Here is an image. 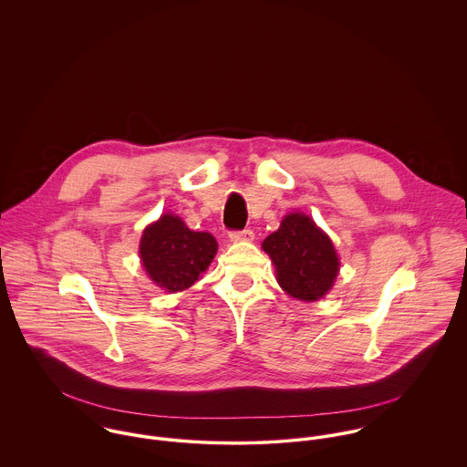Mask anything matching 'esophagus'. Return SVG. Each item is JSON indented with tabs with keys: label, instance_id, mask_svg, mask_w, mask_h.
I'll return each instance as SVG.
<instances>
[{
	"label": "esophagus",
	"instance_id": "34e87169",
	"mask_svg": "<svg viewBox=\"0 0 467 467\" xmlns=\"http://www.w3.org/2000/svg\"><path fill=\"white\" fill-rule=\"evenodd\" d=\"M255 234L254 230L246 228V230H241V232H230V241L234 243H243V241H254Z\"/></svg>",
	"mask_w": 467,
	"mask_h": 467
}]
</instances>
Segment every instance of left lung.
<instances>
[{
	"label": "left lung",
	"instance_id": "8db88e82",
	"mask_svg": "<svg viewBox=\"0 0 467 467\" xmlns=\"http://www.w3.org/2000/svg\"><path fill=\"white\" fill-rule=\"evenodd\" d=\"M263 250L271 257L276 282L293 298L315 302L327 295L339 271L333 241L300 212L287 213L267 235Z\"/></svg>",
	"mask_w": 467,
	"mask_h": 467
}]
</instances>
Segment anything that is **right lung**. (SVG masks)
Here are the masks:
<instances>
[{
  "mask_svg": "<svg viewBox=\"0 0 467 467\" xmlns=\"http://www.w3.org/2000/svg\"><path fill=\"white\" fill-rule=\"evenodd\" d=\"M217 254L208 232L191 230L178 215L163 213L140 239L141 266L150 280L169 293L191 287Z\"/></svg>",
  "mask_w": 467,
  "mask_h": 467,
  "instance_id": "right-lung-1",
  "label": "right lung"
}]
</instances>
